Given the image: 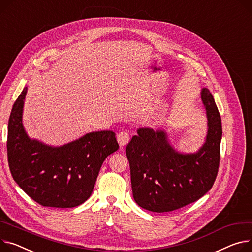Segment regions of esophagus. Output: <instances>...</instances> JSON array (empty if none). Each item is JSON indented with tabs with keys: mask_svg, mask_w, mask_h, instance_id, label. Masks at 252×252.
<instances>
[{
	"mask_svg": "<svg viewBox=\"0 0 252 252\" xmlns=\"http://www.w3.org/2000/svg\"><path fill=\"white\" fill-rule=\"evenodd\" d=\"M129 141V135L126 131H121L117 135V142H119L121 147H125Z\"/></svg>",
	"mask_w": 252,
	"mask_h": 252,
	"instance_id": "1",
	"label": "esophagus"
}]
</instances>
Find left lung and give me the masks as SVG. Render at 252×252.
<instances>
[{
    "instance_id": "8db88e82",
    "label": "left lung",
    "mask_w": 252,
    "mask_h": 252,
    "mask_svg": "<svg viewBox=\"0 0 252 252\" xmlns=\"http://www.w3.org/2000/svg\"><path fill=\"white\" fill-rule=\"evenodd\" d=\"M208 132L194 153H181L164 129L138 128L126 149L129 162L132 196L143 209L171 212L205 195L216 180L222 139L221 116L212 93L203 88Z\"/></svg>"
}]
</instances>
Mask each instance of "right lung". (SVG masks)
<instances>
[{
    "mask_svg": "<svg viewBox=\"0 0 252 252\" xmlns=\"http://www.w3.org/2000/svg\"><path fill=\"white\" fill-rule=\"evenodd\" d=\"M26 93L24 87L13 105L8 124L11 174L43 207H77L90 197L104 160L119 150L115 133L92 131L59 147L30 139L22 123Z\"/></svg>",
    "mask_w": 252,
    "mask_h": 252,
    "instance_id": "add662e5",
    "label": "right lung"
}]
</instances>
